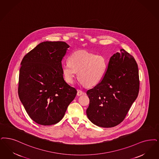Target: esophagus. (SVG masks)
I'll list each match as a JSON object with an SVG mask.
<instances>
[{"instance_id": "esophagus-1", "label": "esophagus", "mask_w": 159, "mask_h": 159, "mask_svg": "<svg viewBox=\"0 0 159 159\" xmlns=\"http://www.w3.org/2000/svg\"><path fill=\"white\" fill-rule=\"evenodd\" d=\"M85 94H86V93L84 92L83 91L81 90H77V95L79 96L83 95H85Z\"/></svg>"}]
</instances>
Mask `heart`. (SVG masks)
<instances>
[{
  "instance_id": "1",
  "label": "heart",
  "mask_w": 159,
  "mask_h": 159,
  "mask_svg": "<svg viewBox=\"0 0 159 159\" xmlns=\"http://www.w3.org/2000/svg\"><path fill=\"white\" fill-rule=\"evenodd\" d=\"M108 66V58L105 56L80 50L70 55L69 63L63 64L61 70L67 82L73 83L78 72L81 83L92 87L102 81L107 73Z\"/></svg>"
}]
</instances>
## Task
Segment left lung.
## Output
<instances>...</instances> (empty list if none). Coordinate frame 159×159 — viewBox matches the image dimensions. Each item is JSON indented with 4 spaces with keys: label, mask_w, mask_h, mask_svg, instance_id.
I'll return each mask as SVG.
<instances>
[{
    "label": "left lung",
    "mask_w": 159,
    "mask_h": 159,
    "mask_svg": "<svg viewBox=\"0 0 159 159\" xmlns=\"http://www.w3.org/2000/svg\"><path fill=\"white\" fill-rule=\"evenodd\" d=\"M140 88L138 65L124 49L110 58L102 81L87 91L90 100L86 114L99 127H114L125 118Z\"/></svg>",
    "instance_id": "obj_1"
}]
</instances>
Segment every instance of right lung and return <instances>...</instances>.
Returning <instances> with one entry per match:
<instances>
[{
  "label": "right lung",
  "instance_id": "right-lung-1",
  "mask_svg": "<svg viewBox=\"0 0 159 159\" xmlns=\"http://www.w3.org/2000/svg\"><path fill=\"white\" fill-rule=\"evenodd\" d=\"M70 46L45 41L27 53L19 70L18 95L32 120L43 125L61 121L77 94L64 80L61 61Z\"/></svg>",
  "mask_w": 159,
  "mask_h": 159
}]
</instances>
